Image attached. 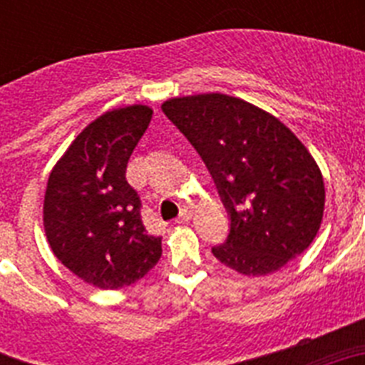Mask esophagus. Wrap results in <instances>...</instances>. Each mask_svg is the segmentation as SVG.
Here are the masks:
<instances>
[{"instance_id": "1", "label": "esophagus", "mask_w": 365, "mask_h": 365, "mask_svg": "<svg viewBox=\"0 0 365 365\" xmlns=\"http://www.w3.org/2000/svg\"><path fill=\"white\" fill-rule=\"evenodd\" d=\"M190 217H192V212H190L188 208H185V210H182V212H180V214H179V217L175 219V222H186Z\"/></svg>"}]
</instances>
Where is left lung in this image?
<instances>
[{"label": "left lung", "mask_w": 365, "mask_h": 365, "mask_svg": "<svg viewBox=\"0 0 365 365\" xmlns=\"http://www.w3.org/2000/svg\"><path fill=\"white\" fill-rule=\"evenodd\" d=\"M163 111L201 155L228 212L222 265L265 276L305 250L324 217L325 188L307 148L278 118L234 96L195 95Z\"/></svg>", "instance_id": "obj_1"}]
</instances>
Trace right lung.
<instances>
[{
  "label": "right lung",
  "mask_w": 365,
  "mask_h": 365,
  "mask_svg": "<svg viewBox=\"0 0 365 365\" xmlns=\"http://www.w3.org/2000/svg\"><path fill=\"white\" fill-rule=\"evenodd\" d=\"M151 113L146 106H130L93 120L47 182L43 227L54 256L100 289L133 285L163 256L160 235L146 230L143 202L125 180Z\"/></svg>",
  "instance_id": "obj_1"
}]
</instances>
